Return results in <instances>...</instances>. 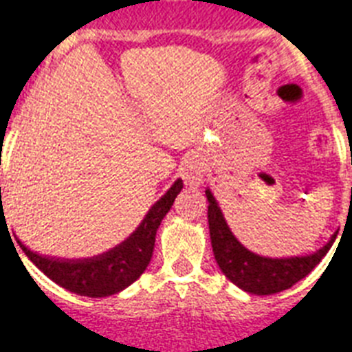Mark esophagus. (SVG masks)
I'll list each match as a JSON object with an SVG mask.
<instances>
[{
  "mask_svg": "<svg viewBox=\"0 0 352 352\" xmlns=\"http://www.w3.org/2000/svg\"><path fill=\"white\" fill-rule=\"evenodd\" d=\"M181 177L186 186H199L202 182V168L197 162V159H190L184 162V166L181 168Z\"/></svg>",
  "mask_w": 352,
  "mask_h": 352,
  "instance_id": "esophagus-1",
  "label": "esophagus"
}]
</instances>
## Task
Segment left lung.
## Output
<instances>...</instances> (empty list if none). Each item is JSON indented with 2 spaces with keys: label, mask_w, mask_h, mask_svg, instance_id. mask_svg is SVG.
Wrapping results in <instances>:
<instances>
[{
  "label": "left lung",
  "mask_w": 352,
  "mask_h": 352,
  "mask_svg": "<svg viewBox=\"0 0 352 352\" xmlns=\"http://www.w3.org/2000/svg\"><path fill=\"white\" fill-rule=\"evenodd\" d=\"M208 197V222H210V239L213 255L221 271L236 287L251 295H275L289 289L298 280L305 278L320 264V260L331 250L336 233L331 241L318 251L304 256H287V258H270L256 255L236 241L230 226L217 204L215 197L206 190Z\"/></svg>",
  "instance_id": "obj_1"
}]
</instances>
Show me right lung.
<instances>
[{"label": "right lung", "instance_id": "obj_1", "mask_svg": "<svg viewBox=\"0 0 352 352\" xmlns=\"http://www.w3.org/2000/svg\"><path fill=\"white\" fill-rule=\"evenodd\" d=\"M181 190L182 181L177 179L170 190L151 206V210L142 219L139 228L128 236L126 241L102 255L94 256V258H52V256L34 253L19 241L18 244L21 245L23 253L32 260L48 278L54 280L65 289L81 296H90V298L116 295L133 284L148 267L151 255H153L157 230Z\"/></svg>", "mask_w": 352, "mask_h": 352}]
</instances>
